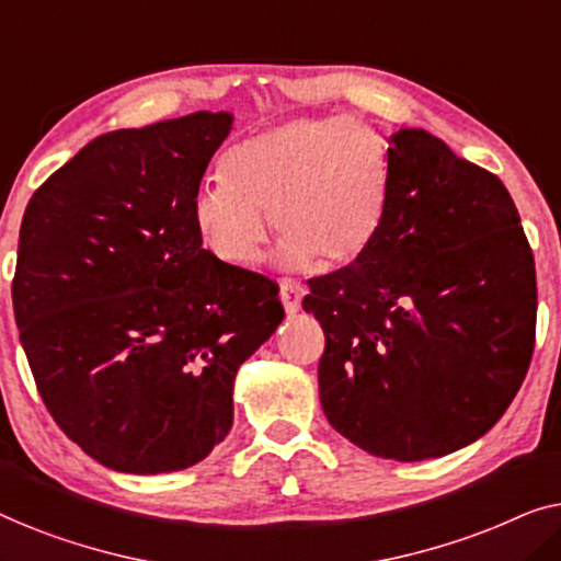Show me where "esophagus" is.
<instances>
[{
    "label": "esophagus",
    "instance_id": "1",
    "mask_svg": "<svg viewBox=\"0 0 561 561\" xmlns=\"http://www.w3.org/2000/svg\"><path fill=\"white\" fill-rule=\"evenodd\" d=\"M304 296H306L304 286H298V283H294V280H280V304H283V309H286V313H290V317L301 309Z\"/></svg>",
    "mask_w": 561,
    "mask_h": 561
}]
</instances>
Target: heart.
<instances>
[{
	"label": "heart",
	"mask_w": 561,
	"mask_h": 561,
	"mask_svg": "<svg viewBox=\"0 0 561 561\" xmlns=\"http://www.w3.org/2000/svg\"><path fill=\"white\" fill-rule=\"evenodd\" d=\"M221 175L191 202L196 232L221 263H257L271 216L280 265L336 273L363 260L386 225L388 152L363 125L288 119L237 142Z\"/></svg>",
	"instance_id": "heart-1"
}]
</instances>
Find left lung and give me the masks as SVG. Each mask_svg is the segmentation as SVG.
I'll return each mask as SVG.
<instances>
[{
    "label": "left lung",
    "mask_w": 561,
    "mask_h": 561,
    "mask_svg": "<svg viewBox=\"0 0 561 561\" xmlns=\"http://www.w3.org/2000/svg\"><path fill=\"white\" fill-rule=\"evenodd\" d=\"M378 242L309 280L324 329L329 424L375 457L419 462L495 426L534 355L536 267L501 179L426 129L388 137Z\"/></svg>",
    "instance_id": "left-lung-1"
}]
</instances>
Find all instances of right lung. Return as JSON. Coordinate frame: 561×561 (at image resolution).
<instances>
[{
    "mask_svg": "<svg viewBox=\"0 0 561 561\" xmlns=\"http://www.w3.org/2000/svg\"><path fill=\"white\" fill-rule=\"evenodd\" d=\"M232 122L194 112L99 135L22 217V350L56 424L110 470L202 462L232 428L237 370L283 321L278 286L204 250L191 219Z\"/></svg>",
    "mask_w": 561,
    "mask_h": 561,
    "instance_id": "obj_1",
    "label": "right lung"
}]
</instances>
